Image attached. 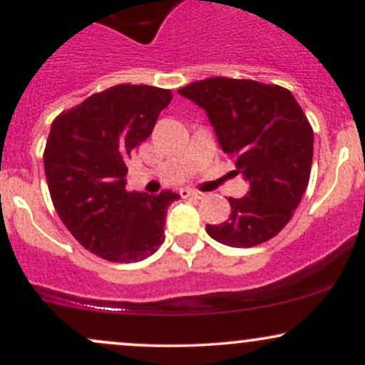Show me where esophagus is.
<instances>
[{"label": "esophagus", "mask_w": 365, "mask_h": 365, "mask_svg": "<svg viewBox=\"0 0 365 365\" xmlns=\"http://www.w3.org/2000/svg\"><path fill=\"white\" fill-rule=\"evenodd\" d=\"M180 195L182 197H192V199H202L204 194L199 190H192V188H182L180 190Z\"/></svg>", "instance_id": "obj_1"}]
</instances>
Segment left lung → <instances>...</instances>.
I'll use <instances>...</instances> for the list:
<instances>
[{
	"label": "left lung",
	"instance_id": "left-lung-1",
	"mask_svg": "<svg viewBox=\"0 0 365 365\" xmlns=\"http://www.w3.org/2000/svg\"><path fill=\"white\" fill-rule=\"evenodd\" d=\"M206 111L225 154L249 182L230 197V220L206 225L220 244L254 247L278 235L292 220L311 177L314 132L290 91L255 81L212 77L178 91Z\"/></svg>",
	"mask_w": 365,
	"mask_h": 365
}]
</instances>
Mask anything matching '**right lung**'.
Masks as SVG:
<instances>
[{"label":"right lung","mask_w":365,"mask_h":365,"mask_svg":"<svg viewBox=\"0 0 365 365\" xmlns=\"http://www.w3.org/2000/svg\"><path fill=\"white\" fill-rule=\"evenodd\" d=\"M171 91L120 83L61 113L44 150V171L63 225L92 254L137 262L165 242L171 190L127 192L132 150L153 132Z\"/></svg>","instance_id":"obj_1"}]
</instances>
